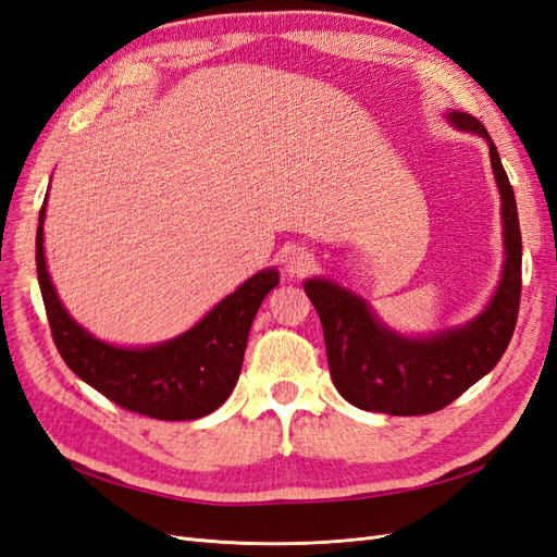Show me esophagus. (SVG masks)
Masks as SVG:
<instances>
[{
	"label": "esophagus",
	"mask_w": 557,
	"mask_h": 557,
	"mask_svg": "<svg viewBox=\"0 0 557 557\" xmlns=\"http://www.w3.org/2000/svg\"><path fill=\"white\" fill-rule=\"evenodd\" d=\"M311 267H313V252H309L307 248H293L285 252L283 269L290 276H305L311 272Z\"/></svg>",
	"instance_id": "esophagus-1"
}]
</instances>
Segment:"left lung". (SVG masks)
<instances>
[{"label": "left lung", "mask_w": 557, "mask_h": 557, "mask_svg": "<svg viewBox=\"0 0 557 557\" xmlns=\"http://www.w3.org/2000/svg\"><path fill=\"white\" fill-rule=\"evenodd\" d=\"M446 121L487 144L502 201L499 281L483 311L467 323L430 334H404L385 325L356 290L327 276L307 278L305 290L325 332L332 383L362 411L420 416L448 407L499 362L516 327L522 242L513 188L491 134L476 117L448 109Z\"/></svg>", "instance_id": "8db88e82"}]
</instances>
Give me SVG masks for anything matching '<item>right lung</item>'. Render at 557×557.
Segmentation results:
<instances>
[{
    "mask_svg": "<svg viewBox=\"0 0 557 557\" xmlns=\"http://www.w3.org/2000/svg\"><path fill=\"white\" fill-rule=\"evenodd\" d=\"M37 227V276L50 332L62 360L117 407L158 420H195L213 413L239 381L248 332L262 299L276 288V267L246 278L183 334L150 346H117L97 339L64 309L48 274L44 223Z\"/></svg>",
    "mask_w": 557,
    "mask_h": 557,
    "instance_id": "1",
    "label": "right lung"
}]
</instances>
